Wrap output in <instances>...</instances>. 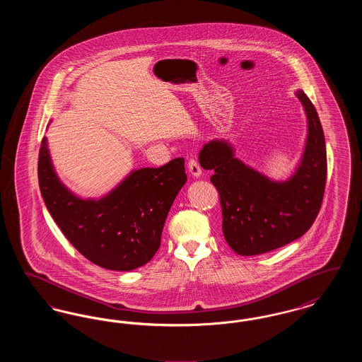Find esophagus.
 I'll return each instance as SVG.
<instances>
[{
    "label": "esophagus",
    "instance_id": "1",
    "mask_svg": "<svg viewBox=\"0 0 362 362\" xmlns=\"http://www.w3.org/2000/svg\"><path fill=\"white\" fill-rule=\"evenodd\" d=\"M187 168H189V173L194 177H199L202 175V167L199 165V163L195 158H189V163H187Z\"/></svg>",
    "mask_w": 362,
    "mask_h": 362
}]
</instances>
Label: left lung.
<instances>
[{"label": "left lung", "instance_id": "8db88e82", "mask_svg": "<svg viewBox=\"0 0 362 362\" xmlns=\"http://www.w3.org/2000/svg\"><path fill=\"white\" fill-rule=\"evenodd\" d=\"M297 99L307 117V138L298 164L286 179L276 180L236 157L229 139L214 138L199 153L204 170L218 189L223 232L241 257L260 255L301 238L323 201L327 176L326 141L316 108L303 89Z\"/></svg>", "mask_w": 362, "mask_h": 362}]
</instances>
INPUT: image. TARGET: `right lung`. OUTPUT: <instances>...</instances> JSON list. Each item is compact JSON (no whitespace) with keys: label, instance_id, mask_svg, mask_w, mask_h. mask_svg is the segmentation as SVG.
<instances>
[{"label":"right lung","instance_id":"right-lung-1","mask_svg":"<svg viewBox=\"0 0 362 362\" xmlns=\"http://www.w3.org/2000/svg\"><path fill=\"white\" fill-rule=\"evenodd\" d=\"M37 176L45 205L65 238L88 260L114 272H132L153 258L168 211L187 180L179 157L160 168L130 171L99 198H83L59 179L47 137Z\"/></svg>","mask_w":362,"mask_h":362}]
</instances>
